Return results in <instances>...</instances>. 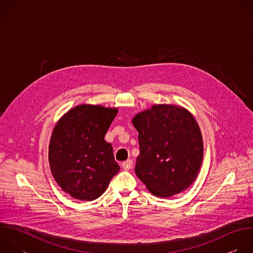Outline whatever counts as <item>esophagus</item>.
<instances>
[{
	"label": "esophagus",
	"instance_id": "1",
	"mask_svg": "<svg viewBox=\"0 0 253 253\" xmlns=\"http://www.w3.org/2000/svg\"><path fill=\"white\" fill-rule=\"evenodd\" d=\"M122 167L125 170H129L133 167V161L132 160H127L122 163Z\"/></svg>",
	"mask_w": 253,
	"mask_h": 253
}]
</instances>
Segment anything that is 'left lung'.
I'll return each mask as SVG.
<instances>
[{"mask_svg": "<svg viewBox=\"0 0 253 253\" xmlns=\"http://www.w3.org/2000/svg\"><path fill=\"white\" fill-rule=\"evenodd\" d=\"M132 122L140 147L135 172L149 191L167 198L187 189L203 160L195 118L179 106L159 104L137 114Z\"/></svg>", "mask_w": 253, "mask_h": 253, "instance_id": "obj_1", "label": "left lung"}]
</instances>
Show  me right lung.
I'll list each match as a JSON object with an SVG mask.
<instances>
[{
	"mask_svg": "<svg viewBox=\"0 0 253 253\" xmlns=\"http://www.w3.org/2000/svg\"><path fill=\"white\" fill-rule=\"evenodd\" d=\"M116 108L82 104L55 126L49 145V165L59 186L84 201L98 198L120 168L104 136Z\"/></svg>",
	"mask_w": 253,
	"mask_h": 253,
	"instance_id": "add662e5",
	"label": "right lung"
}]
</instances>
